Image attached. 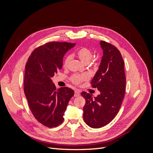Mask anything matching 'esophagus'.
<instances>
[{
    "mask_svg": "<svg viewBox=\"0 0 153 153\" xmlns=\"http://www.w3.org/2000/svg\"><path fill=\"white\" fill-rule=\"evenodd\" d=\"M80 95V91H78V90H75V94H74V96L75 97H78V96H79Z\"/></svg>",
    "mask_w": 153,
    "mask_h": 153,
    "instance_id": "34e87169",
    "label": "esophagus"
}]
</instances>
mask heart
I'll return each instance as SVG.
<instances>
[{
	"instance_id": "obj_1",
	"label": "heart",
	"mask_w": 153,
	"mask_h": 153,
	"mask_svg": "<svg viewBox=\"0 0 153 153\" xmlns=\"http://www.w3.org/2000/svg\"><path fill=\"white\" fill-rule=\"evenodd\" d=\"M76 55L78 57L81 62L84 64L89 63L91 59L93 56V54L91 52V50L89 48H85V47H82L78 49L76 52ZM70 60V57L68 56L65 58L64 61V66L67 67L68 62ZM87 79V76L85 75H74L72 78L71 80L73 83H75V84H79L80 83L86 80Z\"/></svg>"
}]
</instances>
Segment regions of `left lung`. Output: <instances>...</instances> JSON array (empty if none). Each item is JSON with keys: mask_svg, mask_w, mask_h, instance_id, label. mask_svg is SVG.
<instances>
[{"mask_svg": "<svg viewBox=\"0 0 153 153\" xmlns=\"http://www.w3.org/2000/svg\"><path fill=\"white\" fill-rule=\"evenodd\" d=\"M100 45L103 56L91 84L100 94L93 98L86 92L81 93L85 100L84 120L92 128L105 126L116 116L126 87L124 64L121 53L114 46L105 41H101Z\"/></svg>", "mask_w": 153, "mask_h": 153, "instance_id": "obj_1", "label": "left lung"}]
</instances>
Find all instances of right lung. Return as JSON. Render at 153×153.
Segmentation results:
<instances>
[{"mask_svg": "<svg viewBox=\"0 0 153 153\" xmlns=\"http://www.w3.org/2000/svg\"><path fill=\"white\" fill-rule=\"evenodd\" d=\"M75 43L49 42L36 48L25 66L24 92L34 117L48 128L56 127L74 91L69 87L56 89L52 78L62 67L63 57Z\"/></svg>", "mask_w": 153, "mask_h": 153, "instance_id": "add662e5", "label": "right lung"}]
</instances>
